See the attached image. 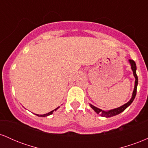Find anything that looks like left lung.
<instances>
[{"label": "left lung", "mask_w": 148, "mask_h": 148, "mask_svg": "<svg viewBox=\"0 0 148 148\" xmlns=\"http://www.w3.org/2000/svg\"><path fill=\"white\" fill-rule=\"evenodd\" d=\"M129 62H130L131 65V68H132V72H133V74L134 78H135V85H134V88L133 93H132V98H131L130 101L128 102L123 105V106L118 107V108H113V109L108 110V111H103V110L100 109V108H97V107L93 106L91 103H90V106L96 112L97 114H99L101 116L104 117V118H111V117L115 116V115L120 114V113L123 112L125 109L128 107L133 102L134 99H135L136 95V90H137V86H138V76H137L136 74V62H134L133 60H129Z\"/></svg>", "instance_id": "1"}]
</instances>
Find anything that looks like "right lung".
I'll list each match as a JSON object with an SVG mask.
<instances>
[{
	"mask_svg": "<svg viewBox=\"0 0 148 148\" xmlns=\"http://www.w3.org/2000/svg\"><path fill=\"white\" fill-rule=\"evenodd\" d=\"M59 107H60V106H58V108H56V109L53 110V111H51V112H49V113H46V114H44V115H38V114H35V115H37V116H39V117H47V116H48V115H50L53 114V111H56V110L58 109V108H59Z\"/></svg>",
	"mask_w": 148,
	"mask_h": 148,
	"instance_id": "obj_1",
	"label": "right lung"
}]
</instances>
